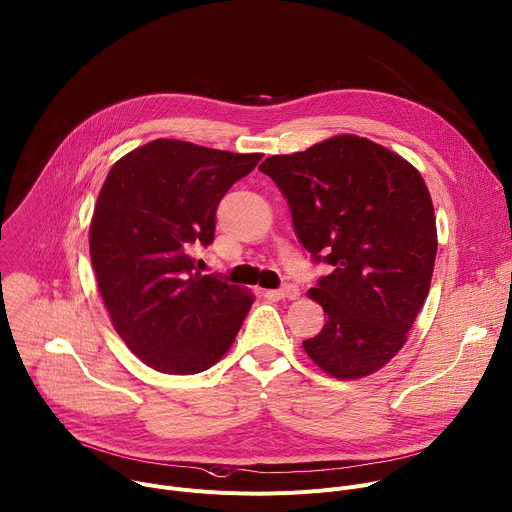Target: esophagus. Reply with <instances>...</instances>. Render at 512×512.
Listing matches in <instances>:
<instances>
[{"mask_svg": "<svg viewBox=\"0 0 512 512\" xmlns=\"http://www.w3.org/2000/svg\"><path fill=\"white\" fill-rule=\"evenodd\" d=\"M298 296H300L298 285H287L283 289H267L265 291V298H269V300H298Z\"/></svg>", "mask_w": 512, "mask_h": 512, "instance_id": "34e87169", "label": "esophagus"}]
</instances>
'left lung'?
Wrapping results in <instances>:
<instances>
[{
	"mask_svg": "<svg viewBox=\"0 0 512 512\" xmlns=\"http://www.w3.org/2000/svg\"><path fill=\"white\" fill-rule=\"evenodd\" d=\"M259 170L287 198L300 243L332 265L308 296L326 314L306 354L334 379H362L403 348L437 253L429 190L399 154L358 135L271 156Z\"/></svg>",
	"mask_w": 512,
	"mask_h": 512,
	"instance_id": "obj_1",
	"label": "left lung"
}]
</instances>
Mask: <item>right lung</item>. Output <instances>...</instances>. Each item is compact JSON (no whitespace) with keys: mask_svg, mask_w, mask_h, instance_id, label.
Masks as SVG:
<instances>
[{"mask_svg":"<svg viewBox=\"0 0 512 512\" xmlns=\"http://www.w3.org/2000/svg\"><path fill=\"white\" fill-rule=\"evenodd\" d=\"M261 158L156 139L109 170L91 261L117 334L154 371L202 373L235 342L255 296L194 271L190 249L212 243L218 202Z\"/></svg>","mask_w":512,"mask_h":512,"instance_id":"right-lung-1","label":"right lung"}]
</instances>
